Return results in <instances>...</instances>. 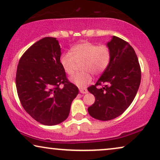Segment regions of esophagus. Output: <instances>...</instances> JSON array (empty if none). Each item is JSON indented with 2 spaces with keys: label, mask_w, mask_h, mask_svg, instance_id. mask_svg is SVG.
<instances>
[{
  "label": "esophagus",
  "mask_w": 160,
  "mask_h": 160,
  "mask_svg": "<svg viewBox=\"0 0 160 160\" xmlns=\"http://www.w3.org/2000/svg\"><path fill=\"white\" fill-rule=\"evenodd\" d=\"M80 92L82 94H86L88 92V90L87 89H80Z\"/></svg>",
  "instance_id": "obj_1"
}]
</instances>
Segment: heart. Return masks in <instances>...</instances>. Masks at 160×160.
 Here are the masks:
<instances>
[{
	"label": "heart",
	"instance_id": "1",
	"mask_svg": "<svg viewBox=\"0 0 160 160\" xmlns=\"http://www.w3.org/2000/svg\"><path fill=\"white\" fill-rule=\"evenodd\" d=\"M111 60V51L108 46L84 41L73 46L71 52L61 54L60 62L64 71L70 76L74 74L78 64L82 63L81 69L83 72L73 76L71 81L77 87L83 88L92 81V73L99 75L108 68Z\"/></svg>",
	"mask_w": 160,
	"mask_h": 160
}]
</instances>
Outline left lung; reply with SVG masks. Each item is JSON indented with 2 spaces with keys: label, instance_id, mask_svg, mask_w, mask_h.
I'll list each match as a JSON object with an SVG mask.
<instances>
[{
  "label": "left lung",
  "instance_id": "8db88e82",
  "mask_svg": "<svg viewBox=\"0 0 160 160\" xmlns=\"http://www.w3.org/2000/svg\"><path fill=\"white\" fill-rule=\"evenodd\" d=\"M107 46L111 51L110 65L96 84L87 89L95 97L88 112L101 121L115 119L126 111L136 95L141 78L138 60L130 43L113 36ZM102 84L103 87L97 88Z\"/></svg>",
  "mask_w": 160,
  "mask_h": 160
}]
</instances>
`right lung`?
<instances>
[{
    "label": "right lung",
    "mask_w": 160,
    "mask_h": 160,
    "mask_svg": "<svg viewBox=\"0 0 160 160\" xmlns=\"http://www.w3.org/2000/svg\"><path fill=\"white\" fill-rule=\"evenodd\" d=\"M56 38L45 37L28 48L17 66L16 87L22 106L44 125H55L68 117L78 89L70 82L60 64ZM63 84L62 88L59 85Z\"/></svg>",
    "instance_id": "right-lung-1"
}]
</instances>
